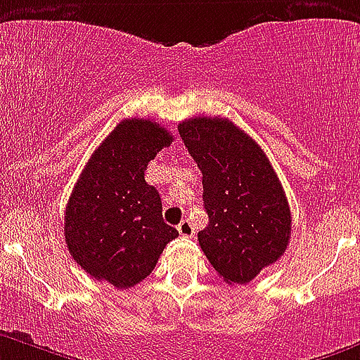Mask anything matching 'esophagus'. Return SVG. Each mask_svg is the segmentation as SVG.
Instances as JSON below:
<instances>
[{
	"instance_id": "34e87169",
	"label": "esophagus",
	"mask_w": 360,
	"mask_h": 360,
	"mask_svg": "<svg viewBox=\"0 0 360 360\" xmlns=\"http://www.w3.org/2000/svg\"><path fill=\"white\" fill-rule=\"evenodd\" d=\"M177 231H179L183 236H193V235H195V228H193V224L190 222V220H183V222L177 226Z\"/></svg>"
}]
</instances>
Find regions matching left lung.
<instances>
[{
  "mask_svg": "<svg viewBox=\"0 0 360 360\" xmlns=\"http://www.w3.org/2000/svg\"><path fill=\"white\" fill-rule=\"evenodd\" d=\"M177 129L202 172L210 224L197 235L200 249L226 283H248L289 244L283 186L260 145L228 118L195 116Z\"/></svg>",
  "mask_w": 360,
  "mask_h": 360,
  "instance_id": "obj_1",
  "label": "left lung"
}]
</instances>
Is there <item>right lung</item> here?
Segmentation results:
<instances>
[{
  "label": "right lung",
  "mask_w": 360,
  "mask_h": 360,
  "mask_svg": "<svg viewBox=\"0 0 360 360\" xmlns=\"http://www.w3.org/2000/svg\"><path fill=\"white\" fill-rule=\"evenodd\" d=\"M172 140L158 122L122 120L84 167L68 200L64 236L73 260L95 280L134 287L179 236L163 222L160 193L145 181L148 161Z\"/></svg>",
  "instance_id": "right-lung-1"
}]
</instances>
